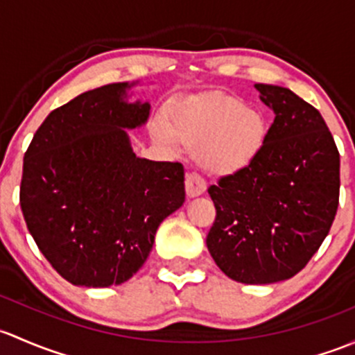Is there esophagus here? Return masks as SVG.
I'll list each match as a JSON object with an SVG mask.
<instances>
[{
	"mask_svg": "<svg viewBox=\"0 0 355 355\" xmlns=\"http://www.w3.org/2000/svg\"><path fill=\"white\" fill-rule=\"evenodd\" d=\"M205 189H207V182L202 176H198L196 173L186 174V195L189 198H195V196L203 195Z\"/></svg>",
	"mask_w": 355,
	"mask_h": 355,
	"instance_id": "34e87169",
	"label": "esophagus"
}]
</instances>
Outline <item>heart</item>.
Wrapping results in <instances>:
<instances>
[{
    "label": "heart",
    "mask_w": 355,
    "mask_h": 355,
    "mask_svg": "<svg viewBox=\"0 0 355 355\" xmlns=\"http://www.w3.org/2000/svg\"><path fill=\"white\" fill-rule=\"evenodd\" d=\"M150 130L164 145L184 141L205 171L220 176L248 169L268 141L265 114L227 94L178 98L169 107V121L157 116Z\"/></svg>",
    "instance_id": "1"
}]
</instances>
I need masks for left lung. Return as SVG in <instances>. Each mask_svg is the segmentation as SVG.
<instances>
[{
	"instance_id": "8db88e82",
	"label": "left lung",
	"mask_w": 355,
	"mask_h": 355,
	"mask_svg": "<svg viewBox=\"0 0 355 355\" xmlns=\"http://www.w3.org/2000/svg\"><path fill=\"white\" fill-rule=\"evenodd\" d=\"M275 119L261 155L208 188L217 210L207 248L241 284H275L301 272L330 232L340 155L320 111L279 85L254 83Z\"/></svg>"
}]
</instances>
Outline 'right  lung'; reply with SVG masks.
Instances as JSON below:
<instances>
[{
    "mask_svg": "<svg viewBox=\"0 0 355 355\" xmlns=\"http://www.w3.org/2000/svg\"><path fill=\"white\" fill-rule=\"evenodd\" d=\"M133 83H111L54 109L24 157L20 207L28 232L73 286L130 280L155 232L184 203V167L140 159L128 130L150 102L130 101Z\"/></svg>",
    "mask_w": 355,
    "mask_h": 355,
    "instance_id": "1",
    "label": "right lung"
}]
</instances>
